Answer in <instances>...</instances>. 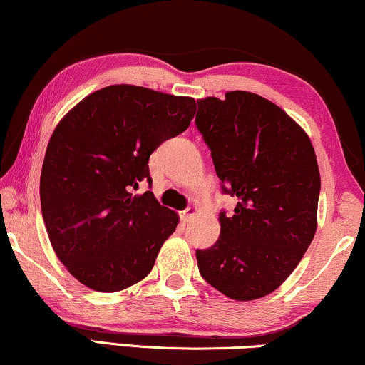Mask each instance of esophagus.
I'll use <instances>...</instances> for the list:
<instances>
[{
  "instance_id": "esophagus-1",
  "label": "esophagus",
  "mask_w": 365,
  "mask_h": 365,
  "mask_svg": "<svg viewBox=\"0 0 365 365\" xmlns=\"http://www.w3.org/2000/svg\"><path fill=\"white\" fill-rule=\"evenodd\" d=\"M195 214H197V207L192 205V207H188V209L180 212V219H182V222H190L192 217Z\"/></svg>"
}]
</instances>
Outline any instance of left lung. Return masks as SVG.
Listing matches in <instances>:
<instances>
[{
	"mask_svg": "<svg viewBox=\"0 0 365 365\" xmlns=\"http://www.w3.org/2000/svg\"><path fill=\"white\" fill-rule=\"evenodd\" d=\"M195 124L222 190L220 236L197 249L198 271L225 297L251 302L293 273L317 230L320 172L310 138L283 109L246 91L198 99Z\"/></svg>",
	"mask_w": 365,
	"mask_h": 365,
	"instance_id": "1",
	"label": "left lung"
}]
</instances>
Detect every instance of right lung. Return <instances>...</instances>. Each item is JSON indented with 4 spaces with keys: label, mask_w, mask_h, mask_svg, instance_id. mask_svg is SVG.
<instances>
[{
    "label": "right lung",
    "mask_w": 365,
    "mask_h": 365,
    "mask_svg": "<svg viewBox=\"0 0 365 365\" xmlns=\"http://www.w3.org/2000/svg\"><path fill=\"white\" fill-rule=\"evenodd\" d=\"M195 109L192 98L119 84L57 124L41 167V215L55 255L87 288L121 292L153 269L178 214L135 190L151 187L150 155L185 131Z\"/></svg>",
    "instance_id": "1"
}]
</instances>
